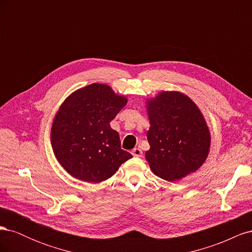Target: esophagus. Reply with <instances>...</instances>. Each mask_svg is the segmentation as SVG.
<instances>
[{
  "mask_svg": "<svg viewBox=\"0 0 252 252\" xmlns=\"http://www.w3.org/2000/svg\"><path fill=\"white\" fill-rule=\"evenodd\" d=\"M132 155L136 158H141L143 156V151L140 149V148H134L132 150Z\"/></svg>",
  "mask_w": 252,
  "mask_h": 252,
  "instance_id": "esophagus-1",
  "label": "esophagus"
}]
</instances>
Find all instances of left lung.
Returning a JSON list of instances; mask_svg holds the SVG:
<instances>
[{"instance_id": "8db88e82", "label": "left lung", "mask_w": 252, "mask_h": 252, "mask_svg": "<svg viewBox=\"0 0 252 252\" xmlns=\"http://www.w3.org/2000/svg\"><path fill=\"white\" fill-rule=\"evenodd\" d=\"M150 149L146 159L158 177L173 182L194 172L208 156L210 133L197 106L178 91L147 102Z\"/></svg>"}]
</instances>
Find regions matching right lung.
Masks as SVG:
<instances>
[{
  "label": "right lung",
  "instance_id": "right-lung-1",
  "mask_svg": "<svg viewBox=\"0 0 252 252\" xmlns=\"http://www.w3.org/2000/svg\"><path fill=\"white\" fill-rule=\"evenodd\" d=\"M127 104L105 84H91L75 91L53 120L51 143L60 164L72 177L88 183L109 179L131 158L121 148L110 122Z\"/></svg>",
  "mask_w": 252,
  "mask_h": 252
}]
</instances>
